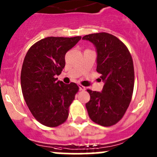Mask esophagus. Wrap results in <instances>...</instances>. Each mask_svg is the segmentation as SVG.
Returning a JSON list of instances; mask_svg holds the SVG:
<instances>
[{
  "label": "esophagus",
  "mask_w": 157,
  "mask_h": 157,
  "mask_svg": "<svg viewBox=\"0 0 157 157\" xmlns=\"http://www.w3.org/2000/svg\"><path fill=\"white\" fill-rule=\"evenodd\" d=\"M78 87H79V90H85V87H84V86L79 85Z\"/></svg>",
  "instance_id": "obj_1"
}]
</instances>
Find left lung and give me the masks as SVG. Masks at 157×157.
I'll return each mask as SVG.
<instances>
[{
  "instance_id": "left-lung-1",
  "label": "left lung",
  "mask_w": 157,
  "mask_h": 157,
  "mask_svg": "<svg viewBox=\"0 0 157 157\" xmlns=\"http://www.w3.org/2000/svg\"><path fill=\"white\" fill-rule=\"evenodd\" d=\"M82 40L96 47L97 71L104 82L102 92L87 90L90 96L86 103L88 115L101 126L114 125L124 115L132 99L135 79L132 56L126 45L110 33H92Z\"/></svg>"
}]
</instances>
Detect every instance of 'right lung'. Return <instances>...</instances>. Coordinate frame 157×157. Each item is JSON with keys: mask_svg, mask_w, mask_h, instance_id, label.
Returning <instances> with one entry per match:
<instances>
[{"mask_svg": "<svg viewBox=\"0 0 157 157\" xmlns=\"http://www.w3.org/2000/svg\"><path fill=\"white\" fill-rule=\"evenodd\" d=\"M82 36H49L36 42L29 48L21 72L24 99L31 114L40 124L49 127L64 123L69 107L78 92V85H66L57 75L65 67V55Z\"/></svg>", "mask_w": 157, "mask_h": 157, "instance_id": "1", "label": "right lung"}]
</instances>
